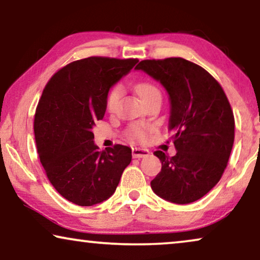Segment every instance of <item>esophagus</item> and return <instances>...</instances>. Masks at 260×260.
<instances>
[{
	"label": "esophagus",
	"mask_w": 260,
	"mask_h": 260,
	"mask_svg": "<svg viewBox=\"0 0 260 260\" xmlns=\"http://www.w3.org/2000/svg\"><path fill=\"white\" fill-rule=\"evenodd\" d=\"M132 154H133V158L135 159H140V158H145V156H147L149 154V151L146 148H139V147H135L132 149Z\"/></svg>",
	"instance_id": "esophagus-1"
}]
</instances>
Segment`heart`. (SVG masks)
<instances>
[{"label": "heart", "instance_id": "obj_1", "mask_svg": "<svg viewBox=\"0 0 260 260\" xmlns=\"http://www.w3.org/2000/svg\"><path fill=\"white\" fill-rule=\"evenodd\" d=\"M137 92L141 100L144 101L149 96V95L159 92V90L154 85H152V83L140 82L138 83L137 86ZM120 96H121V88H120L119 86H116L107 95V100H106V107H107V111L109 112L114 111ZM148 132H149V127L147 126L133 125L131 126L128 129V137L134 141H145L146 139H147Z\"/></svg>", "mask_w": 260, "mask_h": 260}]
</instances>
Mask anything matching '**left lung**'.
<instances>
[{
  "instance_id": "left-lung-1",
  "label": "left lung",
  "mask_w": 260,
  "mask_h": 260,
  "mask_svg": "<svg viewBox=\"0 0 260 260\" xmlns=\"http://www.w3.org/2000/svg\"><path fill=\"white\" fill-rule=\"evenodd\" d=\"M141 69L165 87L171 101L170 129L177 154L154 155L161 171L153 192L174 204L207 194L224 173L235 141V116L220 83L203 67L182 57L144 60Z\"/></svg>"
}]
</instances>
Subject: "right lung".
<instances>
[{"mask_svg":"<svg viewBox=\"0 0 260 260\" xmlns=\"http://www.w3.org/2000/svg\"><path fill=\"white\" fill-rule=\"evenodd\" d=\"M138 62L105 56L73 61L43 89L34 119L40 161L54 188L79 206L107 200L129 165V147L115 145L101 152L92 128L104 118L109 88Z\"/></svg>","mask_w":260,"mask_h":260,"instance_id":"obj_1","label":"right lung"}]
</instances>
